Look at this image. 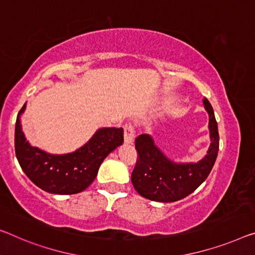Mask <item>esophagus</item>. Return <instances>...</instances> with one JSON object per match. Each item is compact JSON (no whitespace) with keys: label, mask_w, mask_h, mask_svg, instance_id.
Segmentation results:
<instances>
[{"label":"esophagus","mask_w":255,"mask_h":255,"mask_svg":"<svg viewBox=\"0 0 255 255\" xmlns=\"http://www.w3.org/2000/svg\"><path fill=\"white\" fill-rule=\"evenodd\" d=\"M124 128V140L127 143H132L134 140V127L131 123H127L123 127Z\"/></svg>","instance_id":"34e87169"}]
</instances>
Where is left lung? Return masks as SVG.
I'll list each match as a JSON object with an SVG mask.
<instances>
[{
    "label": "left lung",
    "instance_id": "1",
    "mask_svg": "<svg viewBox=\"0 0 255 255\" xmlns=\"http://www.w3.org/2000/svg\"><path fill=\"white\" fill-rule=\"evenodd\" d=\"M210 116L211 142L207 155L196 164H175L162 154L147 134L135 139L138 152L131 181L142 197L155 202L171 203L187 197L205 181L214 165L219 150V132L213 108L203 100Z\"/></svg>",
    "mask_w": 255,
    "mask_h": 255
}]
</instances>
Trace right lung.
I'll return each instance as SVG.
<instances>
[{"mask_svg":"<svg viewBox=\"0 0 255 255\" xmlns=\"http://www.w3.org/2000/svg\"><path fill=\"white\" fill-rule=\"evenodd\" d=\"M25 107L23 105L15 121V156L30 181L48 193L73 195L87 189L96 179L104 159L124 141L123 128H100L73 154H46L25 139L19 120Z\"/></svg>","mask_w":255,"mask_h":255,"instance_id":"obj_1","label":"right lung"}]
</instances>
